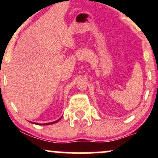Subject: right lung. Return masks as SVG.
<instances>
[{"instance_id": "right-lung-1", "label": "right lung", "mask_w": 158, "mask_h": 158, "mask_svg": "<svg viewBox=\"0 0 158 158\" xmlns=\"http://www.w3.org/2000/svg\"><path fill=\"white\" fill-rule=\"evenodd\" d=\"M61 117H61L60 118H59V119H57V120L54 121V122L48 123H42V124H41V123H33V122H30V123H32V124H35V125H42V126H47V125H51V124H54V123H58V122H59V120H60Z\"/></svg>"}]
</instances>
